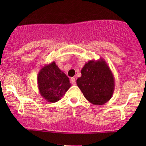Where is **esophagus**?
Instances as JSON below:
<instances>
[{"mask_svg": "<svg viewBox=\"0 0 146 146\" xmlns=\"http://www.w3.org/2000/svg\"><path fill=\"white\" fill-rule=\"evenodd\" d=\"M70 82H71V83L72 84H74V85H75L76 84V79H75V78H70Z\"/></svg>", "mask_w": 146, "mask_h": 146, "instance_id": "obj_1", "label": "esophagus"}]
</instances>
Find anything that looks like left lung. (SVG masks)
Segmentation results:
<instances>
[{"label": "left lung", "instance_id": "1", "mask_svg": "<svg viewBox=\"0 0 146 146\" xmlns=\"http://www.w3.org/2000/svg\"><path fill=\"white\" fill-rule=\"evenodd\" d=\"M76 80L84 96L94 105H103L111 99L115 88L114 77L104 60H89Z\"/></svg>", "mask_w": 146, "mask_h": 146}]
</instances>
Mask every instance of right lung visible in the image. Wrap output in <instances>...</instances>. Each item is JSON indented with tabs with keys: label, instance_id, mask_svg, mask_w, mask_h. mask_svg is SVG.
<instances>
[{
	"label": "right lung",
	"instance_id": "add662e5",
	"mask_svg": "<svg viewBox=\"0 0 146 146\" xmlns=\"http://www.w3.org/2000/svg\"><path fill=\"white\" fill-rule=\"evenodd\" d=\"M37 83L40 95L46 101L52 103L60 100L71 86L68 77L54 61L41 68Z\"/></svg>",
	"mask_w": 146,
	"mask_h": 146
}]
</instances>
